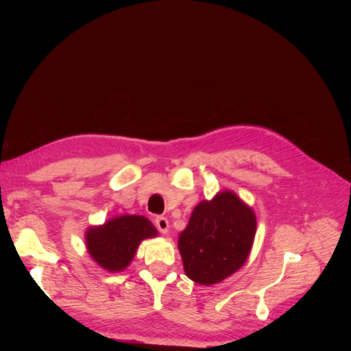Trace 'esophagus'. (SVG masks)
<instances>
[{
  "label": "esophagus",
  "instance_id": "esophagus-1",
  "mask_svg": "<svg viewBox=\"0 0 351 351\" xmlns=\"http://www.w3.org/2000/svg\"><path fill=\"white\" fill-rule=\"evenodd\" d=\"M155 226H156V228L159 230V232H162V234H167L168 228H169V222H168V219L164 218V217H158V218L155 219Z\"/></svg>",
  "mask_w": 351,
  "mask_h": 351
}]
</instances>
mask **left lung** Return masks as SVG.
<instances>
[{
  "label": "left lung",
  "instance_id": "8db88e82",
  "mask_svg": "<svg viewBox=\"0 0 351 351\" xmlns=\"http://www.w3.org/2000/svg\"><path fill=\"white\" fill-rule=\"evenodd\" d=\"M256 234V215L232 190L202 200L178 234V252L187 277L212 285L246 263Z\"/></svg>",
  "mask_w": 351,
  "mask_h": 351
}]
</instances>
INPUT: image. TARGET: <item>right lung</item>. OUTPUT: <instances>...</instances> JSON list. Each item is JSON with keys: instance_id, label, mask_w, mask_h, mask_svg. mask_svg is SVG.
Here are the masks:
<instances>
[{"instance_id": "add662e5", "label": "right lung", "mask_w": 351, "mask_h": 351, "mask_svg": "<svg viewBox=\"0 0 351 351\" xmlns=\"http://www.w3.org/2000/svg\"><path fill=\"white\" fill-rule=\"evenodd\" d=\"M158 236V230L143 215L124 214L92 226L84 232L89 256L108 272H121L132 263L141 243Z\"/></svg>"}]
</instances>
